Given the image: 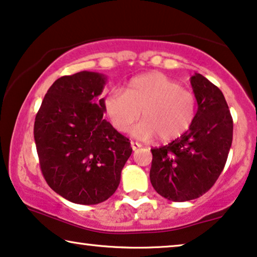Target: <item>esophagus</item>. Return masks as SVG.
Returning a JSON list of instances; mask_svg holds the SVG:
<instances>
[{"instance_id": "esophagus-1", "label": "esophagus", "mask_w": 257, "mask_h": 257, "mask_svg": "<svg viewBox=\"0 0 257 257\" xmlns=\"http://www.w3.org/2000/svg\"><path fill=\"white\" fill-rule=\"evenodd\" d=\"M130 146H132V148H133V150H134V151H136L137 149H140V148L142 147V144H141V143H137V142H134V141H132V142H130Z\"/></svg>"}]
</instances>
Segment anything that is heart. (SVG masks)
Here are the masks:
<instances>
[{"label":"heart","mask_w":257,"mask_h":257,"mask_svg":"<svg viewBox=\"0 0 257 257\" xmlns=\"http://www.w3.org/2000/svg\"><path fill=\"white\" fill-rule=\"evenodd\" d=\"M103 108L113 127L127 133L134 129L141 139L160 136L163 142L177 140L192 127L197 115V99L178 81L161 72L137 75L128 82L124 93L113 89L103 100Z\"/></svg>","instance_id":"obj_1"}]
</instances>
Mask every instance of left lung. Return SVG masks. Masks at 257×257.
Instances as JSON below:
<instances>
[{"mask_svg": "<svg viewBox=\"0 0 257 257\" xmlns=\"http://www.w3.org/2000/svg\"><path fill=\"white\" fill-rule=\"evenodd\" d=\"M191 85L198 103L192 127L151 149L150 182L171 201L197 199L207 192L225 168L233 141V118L222 92L199 73Z\"/></svg>", "mask_w": 257, "mask_h": 257, "instance_id": "1", "label": "left lung"}]
</instances>
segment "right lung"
I'll return each mask as SVG.
<instances>
[{"label":"right lung","instance_id":"add662e5","mask_svg":"<svg viewBox=\"0 0 257 257\" xmlns=\"http://www.w3.org/2000/svg\"><path fill=\"white\" fill-rule=\"evenodd\" d=\"M106 75L82 71L53 82L36 115L34 136L48 185L74 204L111 197L132 155L127 137L103 117Z\"/></svg>","mask_w":257,"mask_h":257}]
</instances>
